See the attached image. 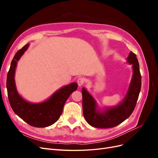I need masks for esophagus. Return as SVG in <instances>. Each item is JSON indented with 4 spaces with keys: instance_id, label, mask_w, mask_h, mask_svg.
<instances>
[{
    "instance_id": "esophagus-1",
    "label": "esophagus",
    "mask_w": 158,
    "mask_h": 158,
    "mask_svg": "<svg viewBox=\"0 0 158 158\" xmlns=\"http://www.w3.org/2000/svg\"><path fill=\"white\" fill-rule=\"evenodd\" d=\"M84 82H85V79L84 78H82V77L78 78L77 80V83L79 86H82V85L84 84Z\"/></svg>"
}]
</instances>
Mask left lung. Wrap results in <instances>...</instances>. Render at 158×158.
<instances>
[{"instance_id": "8db88e82", "label": "left lung", "mask_w": 158, "mask_h": 158, "mask_svg": "<svg viewBox=\"0 0 158 158\" xmlns=\"http://www.w3.org/2000/svg\"><path fill=\"white\" fill-rule=\"evenodd\" d=\"M127 62L132 64L133 74L128 92L123 102L101 112L97 109L94 98L84 88L82 89L83 114L89 125L95 128H106L117 126L130 117L135 108L141 89V74L136 55L130 52Z\"/></svg>"}]
</instances>
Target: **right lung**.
Segmentation results:
<instances>
[{
  "instance_id": "1",
  "label": "right lung",
  "mask_w": 158,
  "mask_h": 158,
  "mask_svg": "<svg viewBox=\"0 0 158 158\" xmlns=\"http://www.w3.org/2000/svg\"><path fill=\"white\" fill-rule=\"evenodd\" d=\"M28 47L29 44H26L18 51L11 62L6 79L9 103L14 112L30 125L39 128L47 127L59 120L66 101L70 95L77 89L78 84L74 82L63 87L42 103H32L23 99L17 92L14 74L18 61Z\"/></svg>"
}]
</instances>
